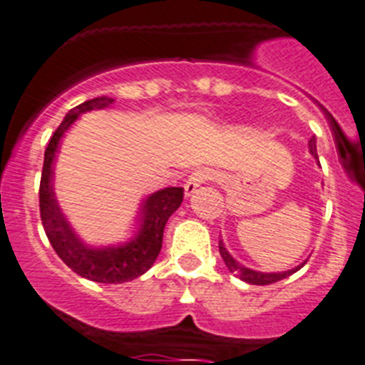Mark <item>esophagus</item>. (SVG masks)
<instances>
[{"label": "esophagus", "mask_w": 365, "mask_h": 365, "mask_svg": "<svg viewBox=\"0 0 365 365\" xmlns=\"http://www.w3.org/2000/svg\"><path fill=\"white\" fill-rule=\"evenodd\" d=\"M215 177H217V173H215L214 170H208V168H199V170H195V172H193L185 182L186 195H192V193H195V190H197L199 186L205 185V182H208V180H214Z\"/></svg>", "instance_id": "obj_1"}]
</instances>
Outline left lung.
Returning <instances> with one entry per match:
<instances>
[{
	"label": "left lung",
	"instance_id": "1",
	"mask_svg": "<svg viewBox=\"0 0 365 365\" xmlns=\"http://www.w3.org/2000/svg\"><path fill=\"white\" fill-rule=\"evenodd\" d=\"M309 151H311L312 157L318 160V153H316V138L314 137L309 140ZM219 254H221L222 261H225V265L228 267V270H230V272H234L235 276H237L240 279H243V282L252 283V285H270V283H276V282H279V279L289 278L291 274H294L296 270H299L303 265H305V261H303L302 265H298L296 269H292V270H285V272H257V270L247 269V267L240 265V263H237V261H235L234 257L230 256V254H228V250L225 248L222 241H219Z\"/></svg>",
	"mask_w": 365,
	"mask_h": 365
}]
</instances>
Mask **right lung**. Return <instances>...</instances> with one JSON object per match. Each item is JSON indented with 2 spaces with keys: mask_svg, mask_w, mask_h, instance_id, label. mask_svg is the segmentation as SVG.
<instances>
[{
  "mask_svg": "<svg viewBox=\"0 0 365 365\" xmlns=\"http://www.w3.org/2000/svg\"><path fill=\"white\" fill-rule=\"evenodd\" d=\"M115 100L109 96L86 100L66 115L63 122L51 137L45 150L43 170L40 180V215L43 230L53 245L54 252L71 270L96 283H124L143 276L155 263L163 248V234L168 219L177 210L185 197V190L170 186L151 193L140 205L138 232L128 243L117 247H89L74 234L54 197V159L63 133L69 130L82 113L109 108Z\"/></svg>",
  "mask_w": 365,
  "mask_h": 365,
  "instance_id": "add662e5",
  "label": "right lung"
}]
</instances>
